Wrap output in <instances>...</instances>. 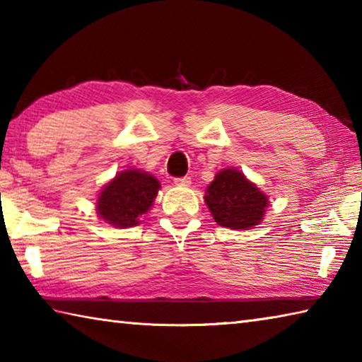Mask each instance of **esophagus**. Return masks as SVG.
Returning <instances> with one entry per match:
<instances>
[{
  "instance_id": "esophagus-1",
  "label": "esophagus",
  "mask_w": 362,
  "mask_h": 362,
  "mask_svg": "<svg viewBox=\"0 0 362 362\" xmlns=\"http://www.w3.org/2000/svg\"><path fill=\"white\" fill-rule=\"evenodd\" d=\"M174 183L179 187H189L192 179H189V177H177V179H174Z\"/></svg>"
}]
</instances>
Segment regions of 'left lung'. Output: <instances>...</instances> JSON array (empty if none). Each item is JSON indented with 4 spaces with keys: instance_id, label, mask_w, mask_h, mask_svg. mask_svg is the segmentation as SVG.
<instances>
[{
    "instance_id": "left-lung-1",
    "label": "left lung",
    "mask_w": 362,
    "mask_h": 362,
    "mask_svg": "<svg viewBox=\"0 0 362 362\" xmlns=\"http://www.w3.org/2000/svg\"><path fill=\"white\" fill-rule=\"evenodd\" d=\"M204 201L216 225L240 231L258 226L269 207V196L235 168L216 173Z\"/></svg>"
}]
</instances>
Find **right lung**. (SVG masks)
<instances>
[{
  "instance_id": "1",
  "label": "right lung",
  "mask_w": 362,
  "mask_h": 362,
  "mask_svg": "<svg viewBox=\"0 0 362 362\" xmlns=\"http://www.w3.org/2000/svg\"><path fill=\"white\" fill-rule=\"evenodd\" d=\"M161 188L155 175L137 168L115 174L103 185L96 199V214L114 228H133L141 223L158 196Z\"/></svg>"
}]
</instances>
